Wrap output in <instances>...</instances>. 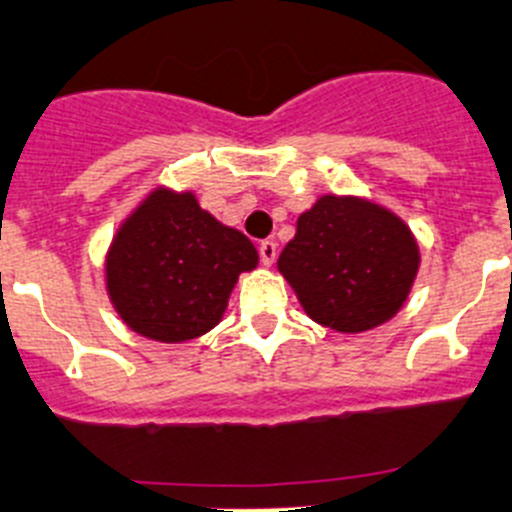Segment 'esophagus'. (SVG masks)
<instances>
[{"label":"esophagus","mask_w":512,"mask_h":512,"mask_svg":"<svg viewBox=\"0 0 512 512\" xmlns=\"http://www.w3.org/2000/svg\"><path fill=\"white\" fill-rule=\"evenodd\" d=\"M259 253H261V261H264V266H271L276 261V253H279V246H276L274 241H261Z\"/></svg>","instance_id":"esophagus-1"}]
</instances>
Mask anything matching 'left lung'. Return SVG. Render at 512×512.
Masks as SVG:
<instances>
[{"mask_svg":"<svg viewBox=\"0 0 512 512\" xmlns=\"http://www.w3.org/2000/svg\"><path fill=\"white\" fill-rule=\"evenodd\" d=\"M419 264L416 236L386 205L360 195H320L297 218L276 269L309 320L358 335L401 312Z\"/></svg>","mask_w":512,"mask_h":512,"instance_id":"1","label":"left lung"}]
</instances>
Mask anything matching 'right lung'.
Masks as SVG:
<instances>
[{"label":"right lung","instance_id":"add662e5","mask_svg":"<svg viewBox=\"0 0 512 512\" xmlns=\"http://www.w3.org/2000/svg\"><path fill=\"white\" fill-rule=\"evenodd\" d=\"M259 251L200 208L192 190L157 185L116 228L103 261L106 294L126 327L147 340H195L223 320Z\"/></svg>","mask_w":512,"mask_h":512}]
</instances>
